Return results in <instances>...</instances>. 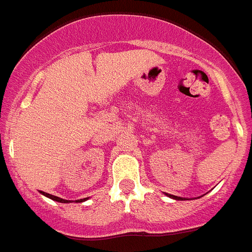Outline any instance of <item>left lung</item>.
Listing matches in <instances>:
<instances>
[{
	"instance_id": "obj_1",
	"label": "left lung",
	"mask_w": 252,
	"mask_h": 252,
	"mask_svg": "<svg viewBox=\"0 0 252 252\" xmlns=\"http://www.w3.org/2000/svg\"><path fill=\"white\" fill-rule=\"evenodd\" d=\"M165 195L169 198H172V199H176V200H186L188 198H183V197H177V195H172V194H167L165 193Z\"/></svg>"
}]
</instances>
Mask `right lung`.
I'll use <instances>...</instances> for the list:
<instances>
[{"instance_id":"obj_1","label":"right lung","mask_w":252,"mask_h":252,"mask_svg":"<svg viewBox=\"0 0 252 252\" xmlns=\"http://www.w3.org/2000/svg\"><path fill=\"white\" fill-rule=\"evenodd\" d=\"M41 194H42V195H45V197L50 198V199L55 200V202H59V203H69V202H71V200L62 199V198L55 197V195H52V194L45 193V191H41ZM88 199H89V198H84V199H77V200H75V202H76V203H81V202H85V200H88Z\"/></svg>"}]
</instances>
